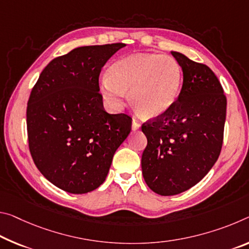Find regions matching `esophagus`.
<instances>
[{
	"label": "esophagus",
	"instance_id": "34e87169",
	"mask_svg": "<svg viewBox=\"0 0 249 249\" xmlns=\"http://www.w3.org/2000/svg\"><path fill=\"white\" fill-rule=\"evenodd\" d=\"M141 127V124L139 123V122H137L136 120H133V122H132V129L133 131H137V129H139Z\"/></svg>",
	"mask_w": 249,
	"mask_h": 249
}]
</instances>
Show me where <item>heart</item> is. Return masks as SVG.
<instances>
[{
  "mask_svg": "<svg viewBox=\"0 0 249 249\" xmlns=\"http://www.w3.org/2000/svg\"><path fill=\"white\" fill-rule=\"evenodd\" d=\"M102 82L103 95L120 107L125 92L146 116L159 117L174 105L181 84V69L175 58L160 54H134L117 61Z\"/></svg>",
  "mask_w": 249,
  "mask_h": 249,
  "instance_id": "heart-1",
  "label": "heart"
}]
</instances>
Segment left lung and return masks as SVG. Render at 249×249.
Masks as SVG:
<instances>
[{"label":"left lung","mask_w":249,"mask_h":249,"mask_svg":"<svg viewBox=\"0 0 249 249\" xmlns=\"http://www.w3.org/2000/svg\"><path fill=\"white\" fill-rule=\"evenodd\" d=\"M183 71V86L166 113L142 125L147 146L142 172L147 186L161 196L194 186L211 171L222 151L226 96L207 65L172 52Z\"/></svg>","instance_id":"left-lung-1"}]
</instances>
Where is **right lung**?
Listing matches in <instances>:
<instances>
[{"instance_id":"add662e5","label":"right lung","mask_w":249,"mask_h":249,"mask_svg":"<svg viewBox=\"0 0 249 249\" xmlns=\"http://www.w3.org/2000/svg\"><path fill=\"white\" fill-rule=\"evenodd\" d=\"M124 43L81 46L51 61L26 108L31 155L42 175L72 194L96 189L132 129L127 114L104 109L98 77Z\"/></svg>"}]
</instances>
